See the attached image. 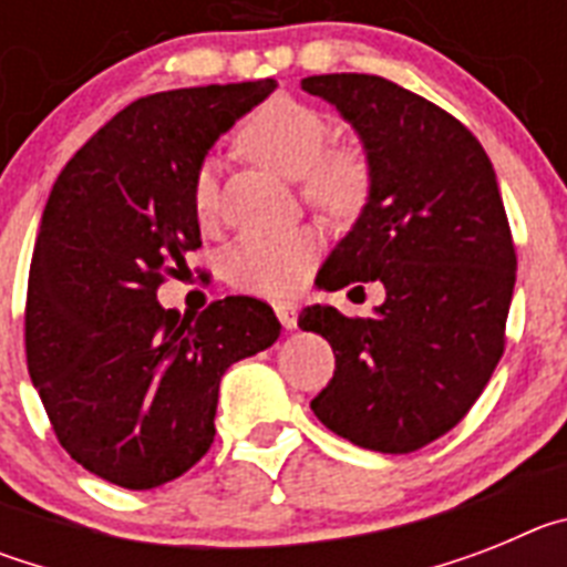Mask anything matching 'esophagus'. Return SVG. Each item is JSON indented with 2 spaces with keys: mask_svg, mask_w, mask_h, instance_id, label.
<instances>
[{
  "mask_svg": "<svg viewBox=\"0 0 567 567\" xmlns=\"http://www.w3.org/2000/svg\"><path fill=\"white\" fill-rule=\"evenodd\" d=\"M275 315H278L280 327L284 329L298 327V303H292V300H278V303H275Z\"/></svg>",
  "mask_w": 567,
  "mask_h": 567,
  "instance_id": "34e87169",
  "label": "esophagus"
}]
</instances>
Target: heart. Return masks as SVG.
I'll use <instances>...</instances> for the list:
<instances>
[{"label":"heart","instance_id":"heart-1","mask_svg":"<svg viewBox=\"0 0 567 567\" xmlns=\"http://www.w3.org/2000/svg\"><path fill=\"white\" fill-rule=\"evenodd\" d=\"M327 115L289 96L255 107L240 124V150L287 178H300V193L329 215H354L372 187V169L354 147H332ZM193 209L198 221L218 215V178L202 164L193 178ZM323 240L315 229L244 233L224 255V275L233 287L255 295H289L307 280Z\"/></svg>","mask_w":567,"mask_h":567}]
</instances>
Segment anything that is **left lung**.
I'll return each instance as SVG.
<instances>
[{
    "mask_svg": "<svg viewBox=\"0 0 567 567\" xmlns=\"http://www.w3.org/2000/svg\"><path fill=\"white\" fill-rule=\"evenodd\" d=\"M300 87L352 124L372 169L318 287L385 289L372 318L300 312L298 327L334 352L312 412L360 449L417 452L468 414L503 358L517 252L497 175L465 124L389 79L329 73Z\"/></svg>",
    "mask_w": 567,
    "mask_h": 567,
    "instance_id": "8db88e82",
    "label": "left lung"
}]
</instances>
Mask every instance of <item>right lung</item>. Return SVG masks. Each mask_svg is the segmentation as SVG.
Here are the masks:
<instances>
[{
    "label": "right lung",
    "instance_id": "add662e5",
    "mask_svg": "<svg viewBox=\"0 0 567 567\" xmlns=\"http://www.w3.org/2000/svg\"><path fill=\"white\" fill-rule=\"evenodd\" d=\"M275 79L153 93L115 113L53 184L30 260L28 372L64 452L113 485L147 491L209 452L224 372L280 323L264 300L198 318L155 292L202 247L193 178L215 138Z\"/></svg>",
    "mask_w": 567,
    "mask_h": 567
}]
</instances>
